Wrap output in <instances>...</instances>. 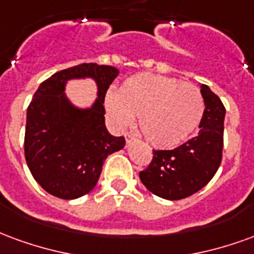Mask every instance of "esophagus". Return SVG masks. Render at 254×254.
<instances>
[{"instance_id": "1", "label": "esophagus", "mask_w": 254, "mask_h": 254, "mask_svg": "<svg viewBox=\"0 0 254 254\" xmlns=\"http://www.w3.org/2000/svg\"><path fill=\"white\" fill-rule=\"evenodd\" d=\"M125 136H126V142H127V143H129V142H132V139H134V136H132V135H131V134H128V132H127V134H126Z\"/></svg>"}]
</instances>
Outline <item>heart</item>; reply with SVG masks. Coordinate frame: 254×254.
<instances>
[{
	"instance_id": "1",
	"label": "heart",
	"mask_w": 254,
	"mask_h": 254,
	"mask_svg": "<svg viewBox=\"0 0 254 254\" xmlns=\"http://www.w3.org/2000/svg\"><path fill=\"white\" fill-rule=\"evenodd\" d=\"M105 109L118 129L128 128L139 118V128L157 147L183 143L200 123L204 103L199 89L175 78L150 73L135 74L108 94Z\"/></svg>"
}]
</instances>
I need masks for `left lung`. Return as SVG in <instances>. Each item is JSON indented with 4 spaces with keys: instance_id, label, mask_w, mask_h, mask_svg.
Here are the masks:
<instances>
[{
    "instance_id": "left-lung-1",
    "label": "left lung",
    "mask_w": 254,
    "mask_h": 254,
    "mask_svg": "<svg viewBox=\"0 0 254 254\" xmlns=\"http://www.w3.org/2000/svg\"><path fill=\"white\" fill-rule=\"evenodd\" d=\"M204 114L195 138L173 150H154L149 168L139 173L142 184L166 200H180L201 190L221 165L226 109L207 85L200 84Z\"/></svg>"
}]
</instances>
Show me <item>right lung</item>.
<instances>
[{"label":"right lung","mask_w":254,"mask_h":254,"mask_svg":"<svg viewBox=\"0 0 254 254\" xmlns=\"http://www.w3.org/2000/svg\"><path fill=\"white\" fill-rule=\"evenodd\" d=\"M119 75L114 66L82 64L64 68L40 84L27 109L25 160L39 186L51 195L71 200L93 190L109 154L125 147L123 136L105 127L104 99ZM73 79H92L98 97L77 107L67 97Z\"/></svg>","instance_id":"right-lung-1"}]
</instances>
